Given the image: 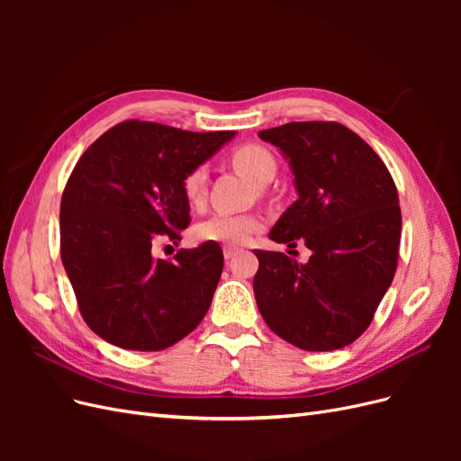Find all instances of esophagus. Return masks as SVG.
Here are the masks:
<instances>
[{
  "label": "esophagus",
  "instance_id": "34e87169",
  "mask_svg": "<svg viewBox=\"0 0 461 461\" xmlns=\"http://www.w3.org/2000/svg\"><path fill=\"white\" fill-rule=\"evenodd\" d=\"M239 252H240V248L239 246H232V244H227L225 248H222V256H225V259L234 258Z\"/></svg>",
  "mask_w": 461,
  "mask_h": 461
}]
</instances>
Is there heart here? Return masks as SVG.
<instances>
[{
  "label": "heart",
  "instance_id": "obj_1",
  "mask_svg": "<svg viewBox=\"0 0 461 461\" xmlns=\"http://www.w3.org/2000/svg\"><path fill=\"white\" fill-rule=\"evenodd\" d=\"M232 163L256 185H269L276 175L273 153L258 144H246L232 153ZM185 196L190 205H202L207 196V167L198 165L183 180ZM261 227L254 213H215L196 225V239L203 242L242 244Z\"/></svg>",
  "mask_w": 461,
  "mask_h": 461
}]
</instances>
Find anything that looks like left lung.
Wrapping results in <instances>:
<instances>
[{"mask_svg":"<svg viewBox=\"0 0 461 461\" xmlns=\"http://www.w3.org/2000/svg\"><path fill=\"white\" fill-rule=\"evenodd\" d=\"M258 136L283 153L298 192L269 239L312 249L308 263L256 249L258 308L275 334L302 350L344 348L369 327L396 273L394 180L371 146L339 122H288Z\"/></svg>","mask_w":461,"mask_h":461,"instance_id":"left-lung-1","label":"left lung"}]
</instances>
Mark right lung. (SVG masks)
Masks as SVG:
<instances>
[{
	"label": "right lung",
	"instance_id": "obj_1",
	"mask_svg": "<svg viewBox=\"0 0 461 461\" xmlns=\"http://www.w3.org/2000/svg\"><path fill=\"white\" fill-rule=\"evenodd\" d=\"M124 121L82 153L61 198V259L88 327L124 350L158 352L185 339L212 305L222 249L203 242L153 258L190 222L185 176L234 138Z\"/></svg>",
	"mask_w": 461,
	"mask_h": 461
}]
</instances>
